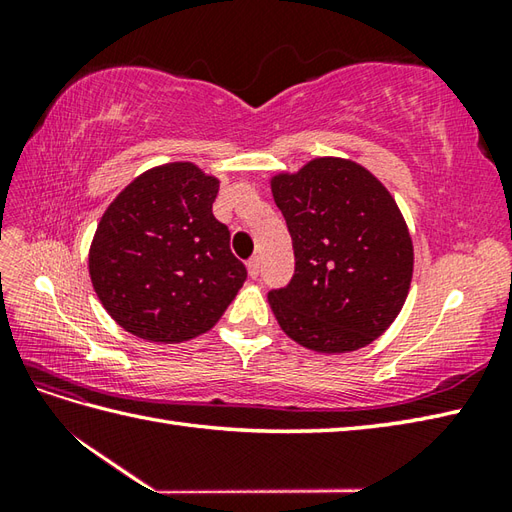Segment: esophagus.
Masks as SVG:
<instances>
[{
  "instance_id": "1",
  "label": "esophagus",
  "mask_w": 512,
  "mask_h": 512,
  "mask_svg": "<svg viewBox=\"0 0 512 512\" xmlns=\"http://www.w3.org/2000/svg\"><path fill=\"white\" fill-rule=\"evenodd\" d=\"M248 275L253 277V279L259 275V257H253V259H250V262H248Z\"/></svg>"
}]
</instances>
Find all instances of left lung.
I'll return each instance as SVG.
<instances>
[{"label": "left lung", "mask_w": 512, "mask_h": 512, "mask_svg": "<svg viewBox=\"0 0 512 512\" xmlns=\"http://www.w3.org/2000/svg\"><path fill=\"white\" fill-rule=\"evenodd\" d=\"M295 248V277L268 292L279 328L321 354L376 341L409 295L413 242L387 187L350 158L319 156L270 176Z\"/></svg>", "instance_id": "8db88e82"}]
</instances>
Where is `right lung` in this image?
<instances>
[{
    "mask_svg": "<svg viewBox=\"0 0 512 512\" xmlns=\"http://www.w3.org/2000/svg\"><path fill=\"white\" fill-rule=\"evenodd\" d=\"M220 180L178 160L140 173L107 206L90 244L96 297L129 334L182 343L209 332L244 286L215 220Z\"/></svg>",
    "mask_w": 512,
    "mask_h": 512,
    "instance_id": "obj_1",
    "label": "right lung"
}]
</instances>
